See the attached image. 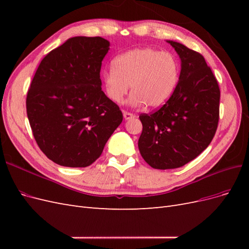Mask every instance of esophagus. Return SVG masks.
<instances>
[{"mask_svg":"<svg viewBox=\"0 0 249 249\" xmlns=\"http://www.w3.org/2000/svg\"><path fill=\"white\" fill-rule=\"evenodd\" d=\"M124 119H132L135 117V115L131 112H127V111H124Z\"/></svg>","mask_w":249,"mask_h":249,"instance_id":"esophagus-1","label":"esophagus"}]
</instances>
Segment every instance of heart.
Returning a JSON list of instances; mask_svg holds the SVG:
<instances>
[{
	"label": "heart",
	"instance_id": "obj_1",
	"mask_svg": "<svg viewBox=\"0 0 249 249\" xmlns=\"http://www.w3.org/2000/svg\"><path fill=\"white\" fill-rule=\"evenodd\" d=\"M178 79L177 57L152 48L135 49L117 56L112 69L102 76L105 92L112 102H122L130 86L131 104H145L148 108L163 106L176 91Z\"/></svg>",
	"mask_w": 249,
	"mask_h": 249
}]
</instances>
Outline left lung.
<instances>
[{
  "label": "left lung",
  "mask_w": 249,
  "mask_h": 249,
  "mask_svg": "<svg viewBox=\"0 0 249 249\" xmlns=\"http://www.w3.org/2000/svg\"><path fill=\"white\" fill-rule=\"evenodd\" d=\"M168 42L182 61L178 84L162 107L139 116L140 154L156 169L194 160L213 140L219 122L220 89L205 58L182 43Z\"/></svg>",
  "instance_id": "1"
}]
</instances>
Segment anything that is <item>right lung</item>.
Segmentation results:
<instances>
[{"mask_svg": "<svg viewBox=\"0 0 249 249\" xmlns=\"http://www.w3.org/2000/svg\"><path fill=\"white\" fill-rule=\"evenodd\" d=\"M110 43L77 36L44 57L28 90L33 136L50 160L87 167L123 122V112L102 90L101 66Z\"/></svg>", "mask_w": 249, "mask_h": 249, "instance_id": "right-lung-1", "label": "right lung"}]
</instances>
